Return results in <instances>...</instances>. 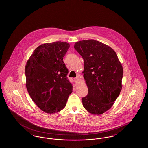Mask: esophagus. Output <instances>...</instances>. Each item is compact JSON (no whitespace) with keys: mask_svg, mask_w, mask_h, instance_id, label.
Instances as JSON below:
<instances>
[{"mask_svg":"<svg viewBox=\"0 0 148 148\" xmlns=\"http://www.w3.org/2000/svg\"><path fill=\"white\" fill-rule=\"evenodd\" d=\"M74 80H75V82H79V80H80V79H79V77H75V79H74Z\"/></svg>","mask_w":148,"mask_h":148,"instance_id":"1","label":"esophagus"}]
</instances>
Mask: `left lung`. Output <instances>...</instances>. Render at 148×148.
I'll return each instance as SVG.
<instances>
[{
  "label": "left lung",
  "mask_w": 148,
  "mask_h": 148,
  "mask_svg": "<svg viewBox=\"0 0 148 148\" xmlns=\"http://www.w3.org/2000/svg\"><path fill=\"white\" fill-rule=\"evenodd\" d=\"M74 48L84 59V78L88 94L83 106L93 114H101L112 106L122 90L123 71L112 48L94 40L77 42Z\"/></svg>",
  "instance_id": "left-lung-1"
}]
</instances>
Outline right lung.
Masks as SVG:
<instances>
[{"label":"right lung","mask_w":148,"mask_h":148,"mask_svg":"<svg viewBox=\"0 0 148 148\" xmlns=\"http://www.w3.org/2000/svg\"><path fill=\"white\" fill-rule=\"evenodd\" d=\"M70 45L65 42L45 43L36 48L25 66L26 85L32 101L48 113L58 112L66 104L73 86L63 62Z\"/></svg>","instance_id":"obj_1"}]
</instances>
